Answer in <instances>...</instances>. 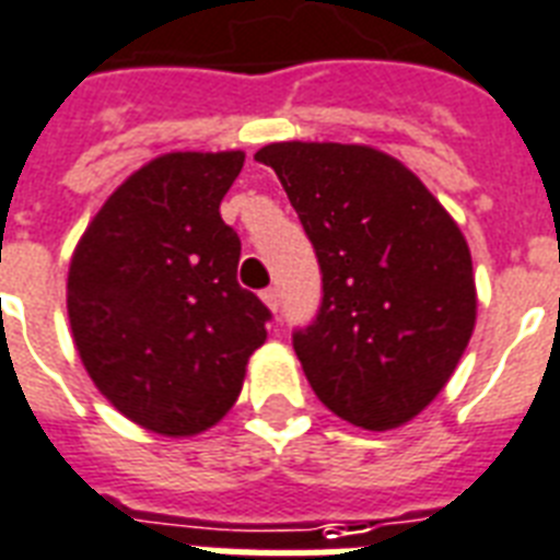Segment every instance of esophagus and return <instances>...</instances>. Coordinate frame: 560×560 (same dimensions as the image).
<instances>
[{
    "instance_id": "1",
    "label": "esophagus",
    "mask_w": 560,
    "mask_h": 560,
    "mask_svg": "<svg viewBox=\"0 0 560 560\" xmlns=\"http://www.w3.org/2000/svg\"><path fill=\"white\" fill-rule=\"evenodd\" d=\"M259 298H262V303H266L271 312H277V306H280V292H277L275 285H271V289H266V292L259 294Z\"/></svg>"
}]
</instances>
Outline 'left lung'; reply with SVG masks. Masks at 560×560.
Returning <instances> with one entry per match:
<instances>
[{"label": "left lung", "mask_w": 560, "mask_h": 560, "mask_svg": "<svg viewBox=\"0 0 560 560\" xmlns=\"http://www.w3.org/2000/svg\"><path fill=\"white\" fill-rule=\"evenodd\" d=\"M254 159L277 173L324 275L320 312L292 338L312 390L355 428H401L471 341L463 231L413 170L373 147L280 141Z\"/></svg>", "instance_id": "8db88e82"}]
</instances>
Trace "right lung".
Here are the masks:
<instances>
[{"label": "right lung", "instance_id": "add662e5", "mask_svg": "<svg viewBox=\"0 0 560 560\" xmlns=\"http://www.w3.org/2000/svg\"><path fill=\"white\" fill-rule=\"evenodd\" d=\"M243 150L167 153L103 202L71 254L66 306L89 378L129 422L196 436L234 407L271 317L236 283L219 202Z\"/></svg>", "mask_w": 560, "mask_h": 560}]
</instances>
